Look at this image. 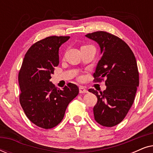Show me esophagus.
I'll return each instance as SVG.
<instances>
[{"label": "esophagus", "mask_w": 153, "mask_h": 153, "mask_svg": "<svg viewBox=\"0 0 153 153\" xmlns=\"http://www.w3.org/2000/svg\"><path fill=\"white\" fill-rule=\"evenodd\" d=\"M88 90L85 88V87L83 86H80L79 87V93H88Z\"/></svg>", "instance_id": "34e87169"}]
</instances>
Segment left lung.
<instances>
[{
    "label": "left lung",
    "mask_w": 153,
    "mask_h": 153,
    "mask_svg": "<svg viewBox=\"0 0 153 153\" xmlns=\"http://www.w3.org/2000/svg\"><path fill=\"white\" fill-rule=\"evenodd\" d=\"M100 45L102 58L93 74L95 81L106 78V88L98 93L93 108L96 122L104 127H114L122 121L132 106L139 84L137 60L132 51L123 39L104 31L85 35Z\"/></svg>",
    "instance_id": "8db88e82"
}]
</instances>
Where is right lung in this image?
Masks as SVG:
<instances>
[{
	"mask_svg": "<svg viewBox=\"0 0 153 153\" xmlns=\"http://www.w3.org/2000/svg\"><path fill=\"white\" fill-rule=\"evenodd\" d=\"M69 39V36H50L33 44L19 73L21 106L29 120L43 129L59 124L69 103L79 94L74 83L59 90L49 81L59 64V48Z\"/></svg>",
	"mask_w": 153,
	"mask_h": 153,
	"instance_id": "right-lung-1",
	"label": "right lung"
}]
</instances>
